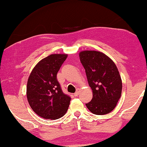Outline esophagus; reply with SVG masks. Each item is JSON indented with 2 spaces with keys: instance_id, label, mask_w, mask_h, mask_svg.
Returning a JSON list of instances; mask_svg holds the SVG:
<instances>
[{
  "instance_id": "obj_1",
  "label": "esophagus",
  "mask_w": 147,
  "mask_h": 147,
  "mask_svg": "<svg viewBox=\"0 0 147 147\" xmlns=\"http://www.w3.org/2000/svg\"><path fill=\"white\" fill-rule=\"evenodd\" d=\"M79 93H80V89H77L76 91V93H74V96H76V97H77V96L78 95Z\"/></svg>"
}]
</instances>
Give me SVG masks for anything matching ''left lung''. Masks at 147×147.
Returning a JSON list of instances; mask_svg holds the SVG:
<instances>
[{"label":"left lung","mask_w":147,"mask_h":147,"mask_svg":"<svg viewBox=\"0 0 147 147\" xmlns=\"http://www.w3.org/2000/svg\"><path fill=\"white\" fill-rule=\"evenodd\" d=\"M93 98L86 104L92 113L103 115L115 109L122 92V80L115 63L101 52L85 50L79 54Z\"/></svg>","instance_id":"obj_1"}]
</instances>
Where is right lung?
Listing matches in <instances>:
<instances>
[{
  "instance_id": "add662e5",
  "label": "right lung",
  "mask_w": 147,
  "mask_h": 147,
  "mask_svg": "<svg viewBox=\"0 0 147 147\" xmlns=\"http://www.w3.org/2000/svg\"><path fill=\"white\" fill-rule=\"evenodd\" d=\"M67 57L66 54H50L35 65L28 79L27 99L32 110L43 119H60L68 110L71 97L63 93L57 79Z\"/></svg>"
}]
</instances>
